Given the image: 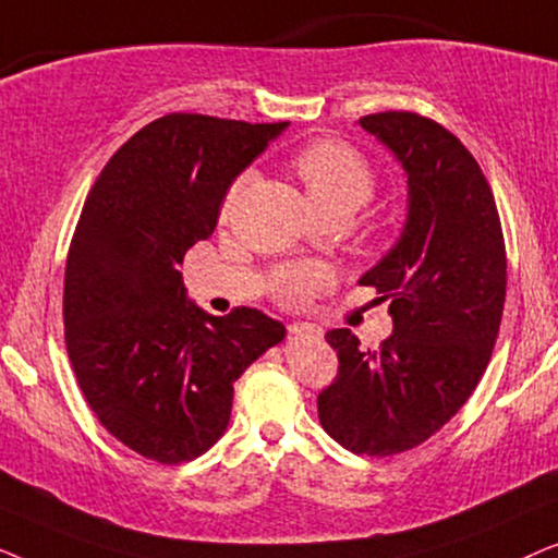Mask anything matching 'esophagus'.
<instances>
[{"instance_id": "34e87169", "label": "esophagus", "mask_w": 558, "mask_h": 558, "mask_svg": "<svg viewBox=\"0 0 558 558\" xmlns=\"http://www.w3.org/2000/svg\"><path fill=\"white\" fill-rule=\"evenodd\" d=\"M289 335H292V338H319L323 330L310 323H292L289 325Z\"/></svg>"}]
</instances>
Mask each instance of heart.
<instances>
[{
  "mask_svg": "<svg viewBox=\"0 0 558 558\" xmlns=\"http://www.w3.org/2000/svg\"><path fill=\"white\" fill-rule=\"evenodd\" d=\"M294 172L302 180L312 208L323 216H353L376 195V172L368 159L355 147L338 140H323L304 147L294 157ZM246 185V174L233 180L223 197V216L233 210L241 190ZM330 281L325 266L319 264H289L271 274V294L284 304H302L310 296L323 292Z\"/></svg>",
  "mask_w": 558,
  "mask_h": 558,
  "instance_id": "1",
  "label": "heart"
}]
</instances>
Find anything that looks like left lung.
Returning a JSON list of instances; mask_svg holds the SVG:
<instances>
[{
    "label": "left lung",
    "mask_w": 558,
    "mask_h": 558,
    "mask_svg": "<svg viewBox=\"0 0 558 558\" xmlns=\"http://www.w3.org/2000/svg\"><path fill=\"white\" fill-rule=\"evenodd\" d=\"M409 182L396 246L361 277L388 300L393 335L363 350L348 327L325 335L338 376L317 396L319 424L355 454L388 457L437 434L483 378L506 304V241L493 190L468 147L411 111L361 119Z\"/></svg>",
    "instance_id": "8db88e82"
}]
</instances>
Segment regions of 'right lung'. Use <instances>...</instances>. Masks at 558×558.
Returning a JSON list of instances; mask_svg holds the SVG:
<instances>
[{"mask_svg":"<svg viewBox=\"0 0 558 558\" xmlns=\"http://www.w3.org/2000/svg\"><path fill=\"white\" fill-rule=\"evenodd\" d=\"M289 124L167 113L121 144L83 203L65 264L68 357L90 411L136 454L190 462L223 437L241 373L284 340L251 307L216 317L182 284L231 182Z\"/></svg>","mask_w":558,"mask_h":558,"instance_id":"1","label":"right lung"}]
</instances>
